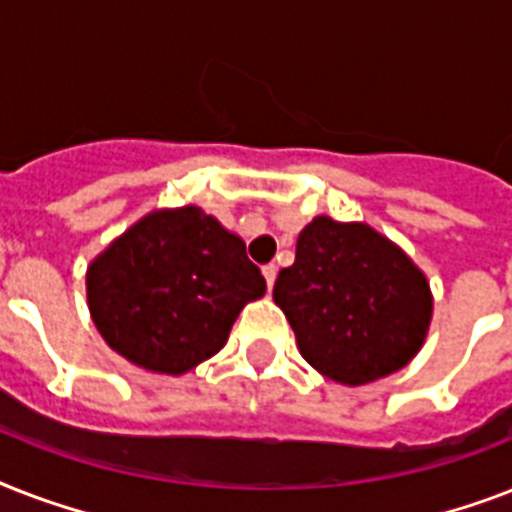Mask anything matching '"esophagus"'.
<instances>
[{
    "label": "esophagus",
    "instance_id": "34e87169",
    "mask_svg": "<svg viewBox=\"0 0 512 512\" xmlns=\"http://www.w3.org/2000/svg\"><path fill=\"white\" fill-rule=\"evenodd\" d=\"M276 273H279V268H276V265H265V268H263V276H265V284H268V289L273 287V281H276Z\"/></svg>",
    "mask_w": 512,
    "mask_h": 512
}]
</instances>
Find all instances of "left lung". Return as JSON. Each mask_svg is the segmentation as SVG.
<instances>
[{"label":"left lung","mask_w":512,"mask_h":512,"mask_svg":"<svg viewBox=\"0 0 512 512\" xmlns=\"http://www.w3.org/2000/svg\"><path fill=\"white\" fill-rule=\"evenodd\" d=\"M273 300L308 364L340 385L404 369L428 337L433 292L404 249L366 223L313 217Z\"/></svg>","instance_id":"1"}]
</instances>
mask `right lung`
Returning a JSON list of instances; mask_svg holds the SVG:
<instances>
[{"mask_svg": "<svg viewBox=\"0 0 512 512\" xmlns=\"http://www.w3.org/2000/svg\"><path fill=\"white\" fill-rule=\"evenodd\" d=\"M263 295L241 236L193 204L148 212L87 268V305L108 348L172 377L215 356Z\"/></svg>", "mask_w": 512, "mask_h": 512, "instance_id": "1", "label": "right lung"}]
</instances>
